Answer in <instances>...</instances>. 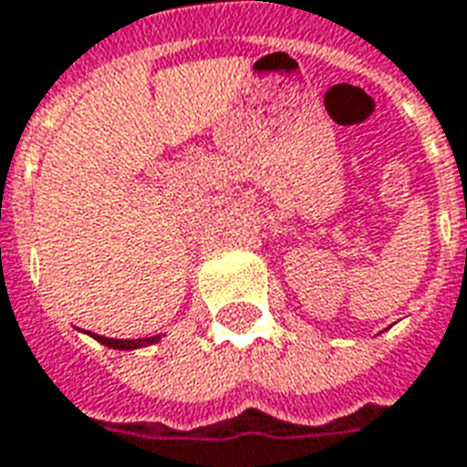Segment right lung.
Wrapping results in <instances>:
<instances>
[{
  "label": "right lung",
  "mask_w": 467,
  "mask_h": 467,
  "mask_svg": "<svg viewBox=\"0 0 467 467\" xmlns=\"http://www.w3.org/2000/svg\"><path fill=\"white\" fill-rule=\"evenodd\" d=\"M92 338L102 343V346H109V348H117V350L146 348V346H153V343L161 341V336H148V338H107V336L92 334Z\"/></svg>",
  "instance_id": "add662e5"
}]
</instances>
